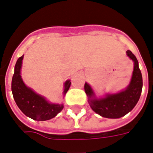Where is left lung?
I'll return each mask as SVG.
<instances>
[{
	"label": "left lung",
	"instance_id": "1",
	"mask_svg": "<svg viewBox=\"0 0 153 153\" xmlns=\"http://www.w3.org/2000/svg\"><path fill=\"white\" fill-rule=\"evenodd\" d=\"M126 55L134 62V71L128 86L116 94H107L104 97L97 98L87 82L84 89L88 97L90 108L98 115L108 119H119L130 112L137 105L142 90V75L138 61L132 52L126 51Z\"/></svg>",
	"mask_w": 153,
	"mask_h": 153
}]
</instances>
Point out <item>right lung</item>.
<instances>
[{
  "instance_id": "1",
  "label": "right lung",
  "mask_w": 153,
  "mask_h": 153,
  "mask_svg": "<svg viewBox=\"0 0 153 153\" xmlns=\"http://www.w3.org/2000/svg\"><path fill=\"white\" fill-rule=\"evenodd\" d=\"M23 56L17 59L12 80V92L16 105L27 117L37 121H45L53 119L64 108L63 104L48 102L45 97L36 94L31 88L23 82L21 77V68ZM71 81L64 82L63 95L65 96L71 86Z\"/></svg>"
}]
</instances>
